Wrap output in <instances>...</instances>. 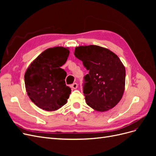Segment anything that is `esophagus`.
<instances>
[{"label":"esophagus","instance_id":"34e87169","mask_svg":"<svg viewBox=\"0 0 156 156\" xmlns=\"http://www.w3.org/2000/svg\"><path fill=\"white\" fill-rule=\"evenodd\" d=\"M70 87H71V88H72L76 89V88H77V87H78V84H77V83H73Z\"/></svg>","mask_w":156,"mask_h":156}]
</instances>
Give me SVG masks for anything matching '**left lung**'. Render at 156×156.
Wrapping results in <instances>:
<instances>
[{"instance_id": "1", "label": "left lung", "mask_w": 156, "mask_h": 156, "mask_svg": "<svg viewBox=\"0 0 156 156\" xmlns=\"http://www.w3.org/2000/svg\"><path fill=\"white\" fill-rule=\"evenodd\" d=\"M74 55L89 70L83 86L87 104L100 112L115 107L123 96L126 82L125 67L119 56L94 45L76 47Z\"/></svg>"}]
</instances>
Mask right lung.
Returning <instances> with one entry per match:
<instances>
[{"label":"right lung","mask_w":156,"mask_h":156,"mask_svg":"<svg viewBox=\"0 0 156 156\" xmlns=\"http://www.w3.org/2000/svg\"><path fill=\"white\" fill-rule=\"evenodd\" d=\"M68 48H49L30 64L25 74L26 91L39 108L54 111L67 103L71 88L66 86V72L60 68L68 59Z\"/></svg>","instance_id":"1"}]
</instances>
